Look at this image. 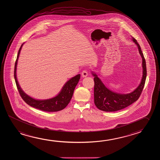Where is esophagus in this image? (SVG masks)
I'll return each mask as SVG.
<instances>
[{"instance_id":"34e87169","label":"esophagus","mask_w":160,"mask_h":160,"mask_svg":"<svg viewBox=\"0 0 160 160\" xmlns=\"http://www.w3.org/2000/svg\"><path fill=\"white\" fill-rule=\"evenodd\" d=\"M81 75H82V76H83V77H87V76H88V71L86 70H84L82 71Z\"/></svg>"}]
</instances>
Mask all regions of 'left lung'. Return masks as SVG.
<instances>
[{"label":"left lung","mask_w":160,"mask_h":160,"mask_svg":"<svg viewBox=\"0 0 160 160\" xmlns=\"http://www.w3.org/2000/svg\"><path fill=\"white\" fill-rule=\"evenodd\" d=\"M132 39L138 48L139 52L142 58L143 75L141 83L138 87L131 93L126 94H119L108 89L97 75L92 72V75L94 76V94L95 105L100 110L104 112H115L123 109L137 101L141 94L147 76L146 60L142 52L140 45L137 42L136 39L134 37H132Z\"/></svg>","instance_id":"left-lung-1"}]
</instances>
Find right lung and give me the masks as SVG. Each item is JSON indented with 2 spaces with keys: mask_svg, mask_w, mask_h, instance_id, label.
I'll list each match as a JSON object with an SVG mask.
<instances>
[{
  "mask_svg": "<svg viewBox=\"0 0 160 160\" xmlns=\"http://www.w3.org/2000/svg\"><path fill=\"white\" fill-rule=\"evenodd\" d=\"M23 45V43L21 45V46L19 50L16 63H15L14 72V76L16 81V85L22 98L27 104L30 105L31 107L35 108L36 109L42 110V111L48 112H58V111L62 110L65 108L66 107V106L68 105V103L71 100L73 95V91L80 78V74L77 75L76 76L73 77L72 78L70 79L68 81H67L65 84L63 85V88L61 89L60 93L54 98L49 99H34L33 98L28 96V95H27L22 90V89L21 88V87L19 85L18 82L17 81V75H16L17 65L19 55L21 52V50Z\"/></svg>",
  "mask_w": 160,
  "mask_h": 160,
  "instance_id": "obj_1",
  "label": "right lung"
}]
</instances>
